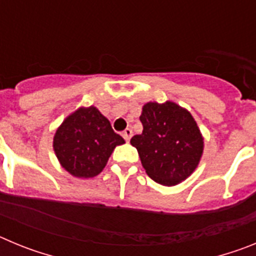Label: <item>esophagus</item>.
<instances>
[{"instance_id":"1","label":"esophagus","mask_w":256,"mask_h":256,"mask_svg":"<svg viewBox=\"0 0 256 256\" xmlns=\"http://www.w3.org/2000/svg\"><path fill=\"white\" fill-rule=\"evenodd\" d=\"M132 134H133V132H132V130H130V128H126V130H124L123 133H122V136H123L126 141H130V137H132Z\"/></svg>"}]
</instances>
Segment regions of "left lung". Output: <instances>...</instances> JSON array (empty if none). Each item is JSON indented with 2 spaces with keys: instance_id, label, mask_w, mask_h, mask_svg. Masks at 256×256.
Returning a JSON list of instances; mask_svg holds the SVG:
<instances>
[{
  "instance_id": "left-lung-1",
  "label": "left lung",
  "mask_w": 256,
  "mask_h": 256,
  "mask_svg": "<svg viewBox=\"0 0 256 256\" xmlns=\"http://www.w3.org/2000/svg\"><path fill=\"white\" fill-rule=\"evenodd\" d=\"M144 130L130 138L151 180L174 186L198 166L204 140L195 119L177 104L148 102L140 116Z\"/></svg>"
}]
</instances>
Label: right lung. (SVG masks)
Wrapping results in <instances>:
<instances>
[{
    "mask_svg": "<svg viewBox=\"0 0 256 256\" xmlns=\"http://www.w3.org/2000/svg\"><path fill=\"white\" fill-rule=\"evenodd\" d=\"M122 136L96 108H80L65 119L54 137V150L65 170L78 178L102 172Z\"/></svg>",
    "mask_w": 256,
    "mask_h": 256,
    "instance_id": "right-lung-1",
    "label": "right lung"
}]
</instances>
